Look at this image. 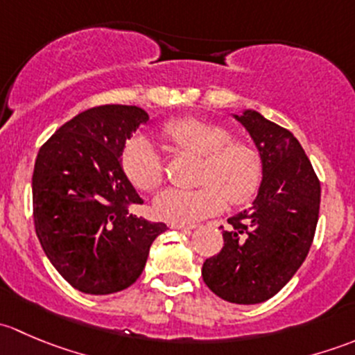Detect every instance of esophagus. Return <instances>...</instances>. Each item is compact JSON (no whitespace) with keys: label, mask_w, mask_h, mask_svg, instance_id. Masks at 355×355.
Listing matches in <instances>:
<instances>
[{"label":"esophagus","mask_w":355,"mask_h":355,"mask_svg":"<svg viewBox=\"0 0 355 355\" xmlns=\"http://www.w3.org/2000/svg\"><path fill=\"white\" fill-rule=\"evenodd\" d=\"M170 228H175V230H184V232H189V230H194L196 225H187V223H170Z\"/></svg>","instance_id":"34e87169"}]
</instances>
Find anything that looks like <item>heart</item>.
<instances>
[{
  "label": "heart",
  "mask_w": 355,
  "mask_h": 355,
  "mask_svg": "<svg viewBox=\"0 0 355 355\" xmlns=\"http://www.w3.org/2000/svg\"><path fill=\"white\" fill-rule=\"evenodd\" d=\"M163 137L184 155L202 157L198 189H168L155 199L157 216L171 223H194L228 204L245 202L263 178V156L249 141L234 139L230 128L200 118L168 121ZM121 166L137 189L151 192L164 180V161L151 141L134 137L125 144Z\"/></svg>",
  "instance_id": "obj_1"
}]
</instances>
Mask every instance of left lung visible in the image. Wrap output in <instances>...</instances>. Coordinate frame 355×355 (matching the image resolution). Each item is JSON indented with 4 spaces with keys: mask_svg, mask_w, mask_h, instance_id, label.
<instances>
[{
    "mask_svg": "<svg viewBox=\"0 0 355 355\" xmlns=\"http://www.w3.org/2000/svg\"><path fill=\"white\" fill-rule=\"evenodd\" d=\"M234 118L263 156V180L252 206L228 220L223 249L204 261L202 280L228 302L259 304L280 292L306 259L321 185L292 132L254 110Z\"/></svg>",
    "mask_w": 355,
    "mask_h": 355,
    "instance_id": "8db88e82",
    "label": "left lung"
}]
</instances>
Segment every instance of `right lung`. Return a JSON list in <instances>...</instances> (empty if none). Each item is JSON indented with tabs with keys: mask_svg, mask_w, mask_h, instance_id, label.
<instances>
[{
	"mask_svg": "<svg viewBox=\"0 0 355 355\" xmlns=\"http://www.w3.org/2000/svg\"><path fill=\"white\" fill-rule=\"evenodd\" d=\"M148 120L139 106H96L62 125L39 149L32 175L35 234L56 271L84 293L130 287L166 230L128 211L142 199L120 157L127 139Z\"/></svg>",
	"mask_w": 355,
	"mask_h": 355,
	"instance_id": "add662e5",
	"label": "right lung"
}]
</instances>
